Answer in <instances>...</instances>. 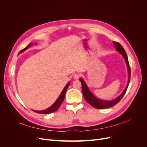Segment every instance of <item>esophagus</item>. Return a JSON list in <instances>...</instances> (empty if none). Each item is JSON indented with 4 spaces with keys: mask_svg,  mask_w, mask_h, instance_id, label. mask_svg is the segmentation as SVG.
<instances>
[{
    "mask_svg": "<svg viewBox=\"0 0 147 147\" xmlns=\"http://www.w3.org/2000/svg\"><path fill=\"white\" fill-rule=\"evenodd\" d=\"M74 78L75 79V80H77V79H78L79 78V77H80V75L79 74H74Z\"/></svg>",
    "mask_w": 147,
    "mask_h": 147,
    "instance_id": "obj_1",
    "label": "esophagus"
}]
</instances>
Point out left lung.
<instances>
[{
    "instance_id": "obj_1",
    "label": "left lung",
    "mask_w": 147,
    "mask_h": 147,
    "mask_svg": "<svg viewBox=\"0 0 147 147\" xmlns=\"http://www.w3.org/2000/svg\"><path fill=\"white\" fill-rule=\"evenodd\" d=\"M113 45H114V47L116 48V50L119 53L120 55H121L124 60H125L126 64L127 65V71H128V81H127V85L126 88H124L123 91L121 92V94L118 96L117 98H115L113 100H110L99 99L98 97H97L91 91L90 88H89V87L88 86L84 80V79L83 78H80V81L82 83V92H83V95L84 97V99H85V100H86V102L88 104H90L91 106L93 107L96 108V109H108L110 107H112L114 106L115 105H116L118 102L123 98L124 95L125 94L126 91L129 86V84L130 77H131V69H130L129 64L127 56L125 52V50H124L123 47L118 42H113Z\"/></svg>"
}]
</instances>
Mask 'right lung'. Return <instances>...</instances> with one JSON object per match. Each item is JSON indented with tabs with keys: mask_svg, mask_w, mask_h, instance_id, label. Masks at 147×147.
<instances>
[{
	"mask_svg": "<svg viewBox=\"0 0 147 147\" xmlns=\"http://www.w3.org/2000/svg\"><path fill=\"white\" fill-rule=\"evenodd\" d=\"M36 44H37V43H29L27 47L24 48V49H23V50H22L19 53V54L23 53L24 51H26V50H28V49L30 47H31L33 45H36ZM69 85H70V82H69L67 83V84L64 88L63 90L62 91V92H61L60 95L58 97H57V99H56V100L54 102V104H53L50 107H48V109H47L45 110H40V111L39 110H32L34 111L35 112L37 113H41V114H48V113H51L55 112V111H56L57 110V109L59 107V106L61 105L62 102H63V100L64 99V97H65L66 91H67V88H69Z\"/></svg>",
	"mask_w": 147,
	"mask_h": 147,
	"instance_id": "1",
	"label": "right lung"
}]
</instances>
